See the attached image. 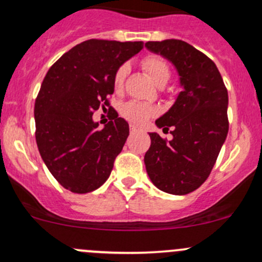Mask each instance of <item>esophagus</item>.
Instances as JSON below:
<instances>
[{
	"mask_svg": "<svg viewBox=\"0 0 262 262\" xmlns=\"http://www.w3.org/2000/svg\"><path fill=\"white\" fill-rule=\"evenodd\" d=\"M136 132H138V128L134 125H130V133H136Z\"/></svg>",
	"mask_w": 262,
	"mask_h": 262,
	"instance_id": "obj_1",
	"label": "esophagus"
}]
</instances>
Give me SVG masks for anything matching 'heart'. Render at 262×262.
Here are the masks:
<instances>
[{
  "label": "heart",
  "mask_w": 262,
  "mask_h": 262,
  "mask_svg": "<svg viewBox=\"0 0 262 262\" xmlns=\"http://www.w3.org/2000/svg\"><path fill=\"white\" fill-rule=\"evenodd\" d=\"M142 67L147 72L148 77L157 86L162 83L166 84V82L170 78V68H168L167 63L162 58L156 57V55H148V57L142 60ZM126 73H128V67L126 66H121V67L118 68V71H116L114 75L115 90H120L123 87ZM121 114L130 123L142 125V124L146 123L150 116L155 114V109L149 106V105L132 101L124 105L123 109H121Z\"/></svg>",
  "instance_id": "1"
}]
</instances>
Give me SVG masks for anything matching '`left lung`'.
<instances>
[{
  "label": "left lung",
  "instance_id": "8db88e82",
  "mask_svg": "<svg viewBox=\"0 0 262 262\" xmlns=\"http://www.w3.org/2000/svg\"><path fill=\"white\" fill-rule=\"evenodd\" d=\"M146 48L175 66L182 89L156 120L158 128H172V139L149 133L147 173L162 191L189 194L207 180L227 138L228 92L215 63L186 41H147Z\"/></svg>",
  "mask_w": 262,
  "mask_h": 262
}]
</instances>
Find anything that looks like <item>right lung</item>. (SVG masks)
<instances>
[{"mask_svg": "<svg viewBox=\"0 0 262 262\" xmlns=\"http://www.w3.org/2000/svg\"><path fill=\"white\" fill-rule=\"evenodd\" d=\"M142 49L143 41L90 39L64 53L44 77L34 107L36 144L64 189L86 194L109 179L129 124L112 106V120L102 129L92 115L109 106L115 72Z\"/></svg>", "mask_w": 262, "mask_h": 262, "instance_id": "obj_1", "label": "right lung"}]
</instances>
